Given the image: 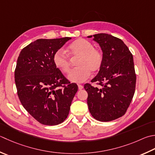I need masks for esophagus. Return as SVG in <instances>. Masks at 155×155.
I'll return each instance as SVG.
<instances>
[{"label": "esophagus", "instance_id": "1", "mask_svg": "<svg viewBox=\"0 0 155 155\" xmlns=\"http://www.w3.org/2000/svg\"><path fill=\"white\" fill-rule=\"evenodd\" d=\"M78 89H79V90H82L83 89V86L81 85V84H78Z\"/></svg>", "mask_w": 155, "mask_h": 155}]
</instances>
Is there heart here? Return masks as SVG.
<instances>
[{
  "mask_svg": "<svg viewBox=\"0 0 155 155\" xmlns=\"http://www.w3.org/2000/svg\"><path fill=\"white\" fill-rule=\"evenodd\" d=\"M68 52L72 57H78V67L69 72L68 79L72 83H81L90 77L91 71L96 72L101 68L103 55L101 51L94 48L93 45L85 39H76L68 47ZM56 67L62 72H68L71 62L67 55L62 50L56 51L53 56Z\"/></svg>",
  "mask_w": 155,
  "mask_h": 155,
  "instance_id": "1",
  "label": "heart"
}]
</instances>
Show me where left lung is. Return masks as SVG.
I'll use <instances>...</instances> for the list:
<instances>
[{
	"mask_svg": "<svg viewBox=\"0 0 155 155\" xmlns=\"http://www.w3.org/2000/svg\"><path fill=\"white\" fill-rule=\"evenodd\" d=\"M88 38H93L103 52L101 67L91 80L102 87H94L89 83L84 85L88 93V107L97 120L110 122L125 114L134 96L136 79L134 59L122 39L107 33Z\"/></svg>",
	"mask_w": 155,
	"mask_h": 155,
	"instance_id": "left-lung-1",
	"label": "left lung"
}]
</instances>
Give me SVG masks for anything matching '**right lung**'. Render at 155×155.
I'll use <instances>...</instances> for the list:
<instances>
[{
  "label": "right lung",
  "instance_id": "obj_1",
  "mask_svg": "<svg viewBox=\"0 0 155 155\" xmlns=\"http://www.w3.org/2000/svg\"><path fill=\"white\" fill-rule=\"evenodd\" d=\"M71 38L38 39L21 51L15 81L21 104L39 123L61 124L78 91L55 66L53 56Z\"/></svg>",
  "mask_w": 155,
  "mask_h": 155
}]
</instances>
